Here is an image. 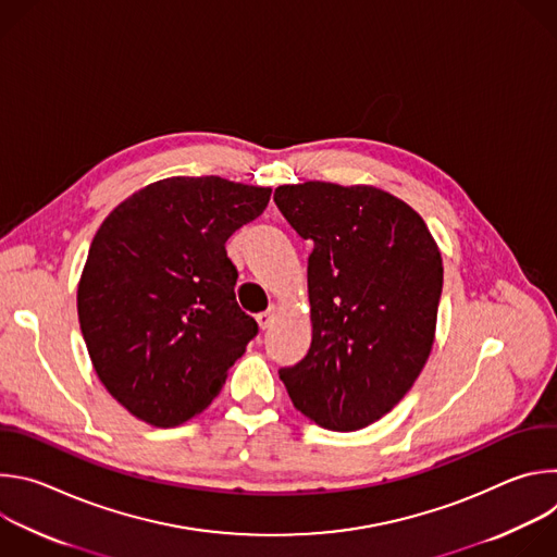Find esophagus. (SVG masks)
<instances>
[{
	"instance_id": "esophagus-1",
	"label": "esophagus",
	"mask_w": 557,
	"mask_h": 557,
	"mask_svg": "<svg viewBox=\"0 0 557 557\" xmlns=\"http://www.w3.org/2000/svg\"><path fill=\"white\" fill-rule=\"evenodd\" d=\"M275 317H277V308H275V306H271L269 310L260 312V314L256 317V320H258L260 329H262V331H267V329H271V326L275 324Z\"/></svg>"
}]
</instances>
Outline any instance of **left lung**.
<instances>
[{
    "instance_id": "left-lung-1",
    "label": "left lung",
    "mask_w": 557,
    "mask_h": 557,
    "mask_svg": "<svg viewBox=\"0 0 557 557\" xmlns=\"http://www.w3.org/2000/svg\"><path fill=\"white\" fill-rule=\"evenodd\" d=\"M273 200L312 240V339L280 379L293 406L320 428H368L404 399L432 352L438 245L408 202L372 185L306 181L277 187Z\"/></svg>"
}]
</instances>
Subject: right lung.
Instances as JSON below:
<instances>
[{
  "label": "right lung",
  "mask_w": 557,
  "mask_h": 557,
  "mask_svg": "<svg viewBox=\"0 0 557 557\" xmlns=\"http://www.w3.org/2000/svg\"><path fill=\"white\" fill-rule=\"evenodd\" d=\"M271 187L220 176L156 181L110 211L76 288L95 372L136 419L200 414L258 324L235 301L224 243L262 215Z\"/></svg>",
  "instance_id": "1"
}]
</instances>
